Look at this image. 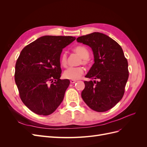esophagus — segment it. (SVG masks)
<instances>
[{"label":"esophagus","mask_w":147,"mask_h":147,"mask_svg":"<svg viewBox=\"0 0 147 147\" xmlns=\"http://www.w3.org/2000/svg\"><path fill=\"white\" fill-rule=\"evenodd\" d=\"M70 82L71 83H75L77 81L76 80H70Z\"/></svg>","instance_id":"esophagus-1"}]
</instances>
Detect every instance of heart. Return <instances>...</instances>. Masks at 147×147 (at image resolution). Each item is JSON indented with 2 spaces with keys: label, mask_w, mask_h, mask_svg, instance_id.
Wrapping results in <instances>:
<instances>
[{
  "label": "heart",
  "mask_w": 147,
  "mask_h": 147,
  "mask_svg": "<svg viewBox=\"0 0 147 147\" xmlns=\"http://www.w3.org/2000/svg\"><path fill=\"white\" fill-rule=\"evenodd\" d=\"M73 51L76 54H77L82 58V61L80 63L87 65L88 64V58L90 56V52L86 47L78 45L73 48ZM60 63L61 65L63 67H66L67 65V55L65 53H63L60 57ZM84 73V69L82 67H69L65 70L64 72V77L65 78L74 80L79 79Z\"/></svg>",
  "instance_id": "heart-1"
}]
</instances>
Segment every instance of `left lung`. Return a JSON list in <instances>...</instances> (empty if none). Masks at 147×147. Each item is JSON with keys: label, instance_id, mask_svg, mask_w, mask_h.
<instances>
[{"label": "left lung", "instance_id": "1", "mask_svg": "<svg viewBox=\"0 0 147 147\" xmlns=\"http://www.w3.org/2000/svg\"><path fill=\"white\" fill-rule=\"evenodd\" d=\"M91 48L94 63L85 77L97 80L84 81L82 97L89 107L106 112L122 99L129 77L128 63L122 48L108 35L93 32L77 38Z\"/></svg>", "mask_w": 147, "mask_h": 147}]
</instances>
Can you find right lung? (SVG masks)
Listing matches in <instances>:
<instances>
[{
	"label": "right lung",
	"mask_w": 147,
	"mask_h": 147,
	"mask_svg": "<svg viewBox=\"0 0 147 147\" xmlns=\"http://www.w3.org/2000/svg\"><path fill=\"white\" fill-rule=\"evenodd\" d=\"M75 40L71 36L45 35L21 51L15 80L21 100L34 113L50 115L63 100L70 81L60 79V56L63 49Z\"/></svg>",
	"instance_id": "obj_1"
}]
</instances>
